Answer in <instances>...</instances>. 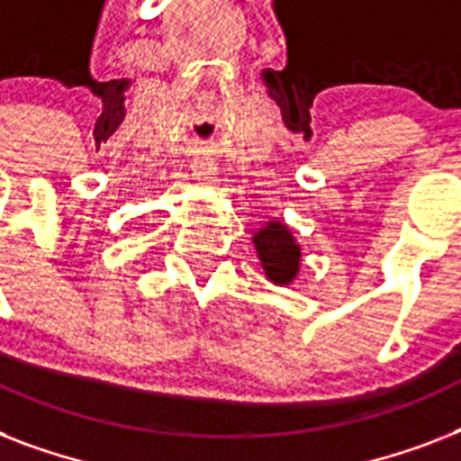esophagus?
I'll list each match as a JSON object with an SVG mask.
<instances>
[{"instance_id": "34e87169", "label": "esophagus", "mask_w": 461, "mask_h": 461, "mask_svg": "<svg viewBox=\"0 0 461 461\" xmlns=\"http://www.w3.org/2000/svg\"><path fill=\"white\" fill-rule=\"evenodd\" d=\"M191 169H194V179L203 184V186H208V184L215 181V167L210 165L208 159H195Z\"/></svg>"}]
</instances>
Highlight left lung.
<instances>
[{
  "mask_svg": "<svg viewBox=\"0 0 461 461\" xmlns=\"http://www.w3.org/2000/svg\"><path fill=\"white\" fill-rule=\"evenodd\" d=\"M253 246L258 253L260 267L273 285L287 287L299 277L302 246L280 220H270L253 234Z\"/></svg>",
  "mask_w": 461,
  "mask_h": 461,
  "instance_id": "1",
  "label": "left lung"
}]
</instances>
